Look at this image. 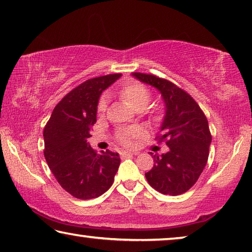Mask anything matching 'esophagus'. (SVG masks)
Returning <instances> with one entry per match:
<instances>
[{
  "label": "esophagus",
  "instance_id": "obj_1",
  "mask_svg": "<svg viewBox=\"0 0 252 252\" xmlns=\"http://www.w3.org/2000/svg\"><path fill=\"white\" fill-rule=\"evenodd\" d=\"M120 155H121V157H122V158H126V157H131V156H133L134 153H132V152H127V151H122V152L120 153Z\"/></svg>",
  "mask_w": 252,
  "mask_h": 252
}]
</instances>
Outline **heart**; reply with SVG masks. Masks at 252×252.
Returning a JSON list of instances; mask_svg holds the SVG:
<instances>
[{
    "instance_id": "b5f03b06",
    "label": "heart",
    "mask_w": 252,
    "mask_h": 252,
    "mask_svg": "<svg viewBox=\"0 0 252 252\" xmlns=\"http://www.w3.org/2000/svg\"><path fill=\"white\" fill-rule=\"evenodd\" d=\"M119 94L125 100L131 108L136 111H142L147 108L149 102L151 100V93L149 89L141 83L138 82H126L119 89ZM108 106V99L106 96H102L99 104H97V111L100 113H104ZM150 117L153 120H159L161 118L160 109L155 108L150 111ZM143 131L139 127H131V129H123L118 132V141L126 147H132L135 139H140L143 136Z\"/></svg>"
}]
</instances>
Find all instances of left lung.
Instances as JSON below:
<instances>
[{
    "mask_svg": "<svg viewBox=\"0 0 252 252\" xmlns=\"http://www.w3.org/2000/svg\"><path fill=\"white\" fill-rule=\"evenodd\" d=\"M135 79L160 91L165 105L158 142H165L167 153L153 155V168L146 178L153 189L179 195L198 181L206 167L211 133L203 111L189 93L170 81L153 74L132 73Z\"/></svg>",
    "mask_w": 252,
    "mask_h": 252,
    "instance_id": "left-lung-1",
    "label": "left lung"
}]
</instances>
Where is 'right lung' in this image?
I'll list each match as a JSON object with an SVG mask.
<instances>
[{"label":"right lung","mask_w":252,"mask_h":252,"mask_svg":"<svg viewBox=\"0 0 252 252\" xmlns=\"http://www.w3.org/2000/svg\"><path fill=\"white\" fill-rule=\"evenodd\" d=\"M108 74L84 81L55 106L44 127V157L63 189L76 199L100 197L120 165L119 153H96L89 146L101 93L120 78Z\"/></svg>","instance_id":"obj_1"}]
</instances>
